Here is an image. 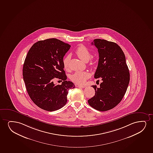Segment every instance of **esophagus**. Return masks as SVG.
<instances>
[{"label":"esophagus","instance_id":"esophagus-1","mask_svg":"<svg viewBox=\"0 0 153 153\" xmlns=\"http://www.w3.org/2000/svg\"><path fill=\"white\" fill-rule=\"evenodd\" d=\"M77 87H79V88H85V87H85V85H77Z\"/></svg>","mask_w":153,"mask_h":153}]
</instances>
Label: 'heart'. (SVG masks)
<instances>
[{"label":"heart","mask_w":153,"mask_h":153,"mask_svg":"<svg viewBox=\"0 0 153 153\" xmlns=\"http://www.w3.org/2000/svg\"><path fill=\"white\" fill-rule=\"evenodd\" d=\"M75 53L79 58L80 60L84 62L88 61L91 57V53L86 47L80 45L78 46L75 51ZM71 56L70 55L65 56L62 60V64L65 70H68L69 68V63H70ZM89 77V74L85 71H76L71 76V80L77 84L82 85L85 83L86 80Z\"/></svg>","instance_id":"heart-1"}]
</instances>
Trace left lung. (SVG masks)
Instances as JSON below:
<instances>
[{"mask_svg":"<svg viewBox=\"0 0 153 153\" xmlns=\"http://www.w3.org/2000/svg\"><path fill=\"white\" fill-rule=\"evenodd\" d=\"M97 47L99 60L94 74L102 82L95 90V95L88 100L90 106L99 111L112 109L120 102L130 81V73L123 51L117 44L95 39L91 43Z\"/></svg>","mask_w":153,"mask_h":153,"instance_id":"8db88e82","label":"left lung"}]
</instances>
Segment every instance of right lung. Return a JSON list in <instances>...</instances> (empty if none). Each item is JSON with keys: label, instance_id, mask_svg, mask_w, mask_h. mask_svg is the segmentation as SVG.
Returning <instances> with one entry per match:
<instances>
[{"label": "right lung", "instance_id": "obj_1", "mask_svg": "<svg viewBox=\"0 0 153 153\" xmlns=\"http://www.w3.org/2000/svg\"><path fill=\"white\" fill-rule=\"evenodd\" d=\"M71 45L56 38L37 42L32 46L25 59L23 76L26 90L37 106L47 111H54L67 103L69 89L75 85L66 81L62 60ZM54 77L64 80L56 85Z\"/></svg>", "mask_w": 153, "mask_h": 153}]
</instances>
